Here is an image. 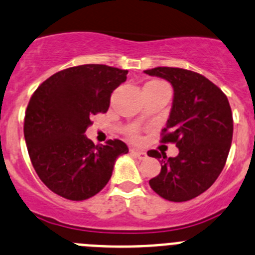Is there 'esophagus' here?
<instances>
[{"instance_id":"obj_1","label":"esophagus","mask_w":255,"mask_h":255,"mask_svg":"<svg viewBox=\"0 0 255 255\" xmlns=\"http://www.w3.org/2000/svg\"><path fill=\"white\" fill-rule=\"evenodd\" d=\"M130 153H131L132 155H135V157H138L139 159H143V158H145V157H147V153L143 152V150L135 149V148L130 149Z\"/></svg>"}]
</instances>
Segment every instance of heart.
Wrapping results in <instances>:
<instances>
[{
    "mask_svg": "<svg viewBox=\"0 0 255 255\" xmlns=\"http://www.w3.org/2000/svg\"><path fill=\"white\" fill-rule=\"evenodd\" d=\"M147 84H163V83L162 82H158V80H153V82H149V83H147ZM132 136H134V138H136V134H135V132H132Z\"/></svg>",
    "mask_w": 255,
    "mask_h": 255,
    "instance_id": "heart-1",
    "label": "heart"
}]
</instances>
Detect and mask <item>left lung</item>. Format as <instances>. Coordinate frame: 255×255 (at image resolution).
Listing matches in <instances>:
<instances>
[{"label": "left lung", "mask_w": 255, "mask_h": 255, "mask_svg": "<svg viewBox=\"0 0 255 255\" xmlns=\"http://www.w3.org/2000/svg\"><path fill=\"white\" fill-rule=\"evenodd\" d=\"M144 73L172 85V107L162 141L179 148V154L168 158L166 153L148 152L162 166L149 185L170 202H186L211 188L224 170L233 141L231 107L217 85L194 71L154 67Z\"/></svg>", "instance_id": "obj_1"}]
</instances>
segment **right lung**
Listing matches in <instances>:
<instances>
[{
  "label": "right lung",
  "mask_w": 255,
  "mask_h": 255,
  "mask_svg": "<svg viewBox=\"0 0 255 255\" xmlns=\"http://www.w3.org/2000/svg\"><path fill=\"white\" fill-rule=\"evenodd\" d=\"M128 70L80 65L49 76L26 107L24 138L31 164L44 185L62 198L85 200L111 179L116 159L129 148L115 139L94 145L85 131L91 117L105 114Z\"/></svg>",
  "instance_id": "1"
}]
</instances>
